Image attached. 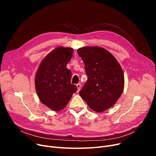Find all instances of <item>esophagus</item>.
<instances>
[{
  "mask_svg": "<svg viewBox=\"0 0 156 156\" xmlns=\"http://www.w3.org/2000/svg\"><path fill=\"white\" fill-rule=\"evenodd\" d=\"M81 84H80V83H78V84H76V87H77V88H78V90H77V92H78L80 90V89H81Z\"/></svg>",
  "mask_w": 156,
  "mask_h": 156,
  "instance_id": "obj_1",
  "label": "esophagus"
}]
</instances>
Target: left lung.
Returning a JSON list of instances; mask_svg holds the SVG:
<instances>
[{
  "label": "left lung",
  "instance_id": "1",
  "mask_svg": "<svg viewBox=\"0 0 156 156\" xmlns=\"http://www.w3.org/2000/svg\"><path fill=\"white\" fill-rule=\"evenodd\" d=\"M77 52L85 64L88 80L80 95L92 110L101 112L113 106L124 89L123 71L109 51L99 47H85Z\"/></svg>",
  "mask_w": 156,
  "mask_h": 156
}]
</instances>
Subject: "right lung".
<instances>
[{"label":"right lung","instance_id":"1","mask_svg":"<svg viewBox=\"0 0 156 156\" xmlns=\"http://www.w3.org/2000/svg\"><path fill=\"white\" fill-rule=\"evenodd\" d=\"M73 54L69 47H57L45 56L36 73L35 83L40 101L52 111L64 109L77 91L71 83V71L66 68Z\"/></svg>","mask_w":156,"mask_h":156}]
</instances>
